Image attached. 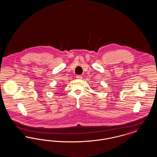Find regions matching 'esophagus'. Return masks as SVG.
Wrapping results in <instances>:
<instances>
[{
    "mask_svg": "<svg viewBox=\"0 0 157 157\" xmlns=\"http://www.w3.org/2000/svg\"><path fill=\"white\" fill-rule=\"evenodd\" d=\"M76 78L78 79H82V76L81 75H77L76 76Z\"/></svg>",
    "mask_w": 157,
    "mask_h": 157,
    "instance_id": "34e87169",
    "label": "esophagus"
}]
</instances>
